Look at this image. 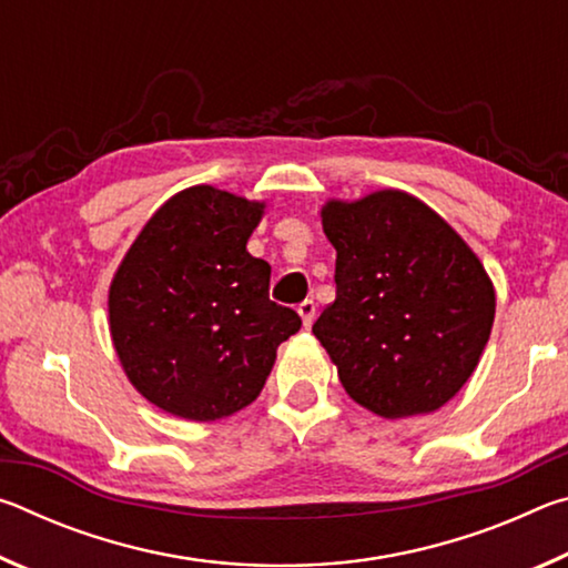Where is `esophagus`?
I'll return each instance as SVG.
<instances>
[{"label": "esophagus", "instance_id": "obj_1", "mask_svg": "<svg viewBox=\"0 0 568 568\" xmlns=\"http://www.w3.org/2000/svg\"><path fill=\"white\" fill-rule=\"evenodd\" d=\"M297 315H301V318H303L305 328H311L313 321H315V303L313 301H303L301 305H297Z\"/></svg>", "mask_w": 568, "mask_h": 568}]
</instances>
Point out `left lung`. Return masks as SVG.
I'll list each match as a JSON object with an SVG mask.
<instances>
[{
    "mask_svg": "<svg viewBox=\"0 0 568 568\" xmlns=\"http://www.w3.org/2000/svg\"><path fill=\"white\" fill-rule=\"evenodd\" d=\"M321 217L335 247V301L313 333L345 393L390 420L438 410L464 388L491 335V277L408 192L328 200Z\"/></svg>",
    "mask_w": 568,
    "mask_h": 568,
    "instance_id": "1",
    "label": "left lung"
}]
</instances>
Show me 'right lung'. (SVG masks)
I'll list each match as a JSON object with an SVG mask.
<instances>
[{"instance_id": "add662e5", "label": "right lung", "mask_w": 568, "mask_h": 568, "mask_svg": "<svg viewBox=\"0 0 568 568\" xmlns=\"http://www.w3.org/2000/svg\"><path fill=\"white\" fill-rule=\"evenodd\" d=\"M265 203L213 185L172 195L122 257L110 333L134 388L185 420L253 403L301 315L271 301V265L247 253Z\"/></svg>"}]
</instances>
